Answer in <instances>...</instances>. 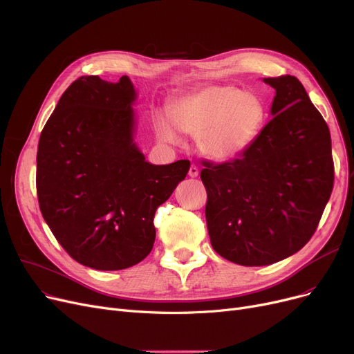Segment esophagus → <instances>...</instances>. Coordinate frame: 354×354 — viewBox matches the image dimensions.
I'll list each match as a JSON object with an SVG mask.
<instances>
[{
    "label": "esophagus",
    "mask_w": 354,
    "mask_h": 354,
    "mask_svg": "<svg viewBox=\"0 0 354 354\" xmlns=\"http://www.w3.org/2000/svg\"><path fill=\"white\" fill-rule=\"evenodd\" d=\"M189 176H190V177H193V178L198 176V167H196V165H194V164L192 165V167H190V170H189Z\"/></svg>",
    "instance_id": "esophagus-1"
}]
</instances>
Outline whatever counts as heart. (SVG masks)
<instances>
[{
    "mask_svg": "<svg viewBox=\"0 0 354 354\" xmlns=\"http://www.w3.org/2000/svg\"><path fill=\"white\" fill-rule=\"evenodd\" d=\"M167 114L178 131L196 137L205 158L228 161L254 144L267 110L257 93L234 86H207L173 101ZM171 124L167 118L156 117V134L164 142L177 144L180 138Z\"/></svg>",
    "mask_w": 354,
    "mask_h": 354,
    "instance_id": "b5f03b06",
    "label": "heart"
}]
</instances>
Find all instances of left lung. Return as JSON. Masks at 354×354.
Instances as JSON below:
<instances>
[{"label": "left lung", "mask_w": 354, "mask_h": 354, "mask_svg": "<svg viewBox=\"0 0 354 354\" xmlns=\"http://www.w3.org/2000/svg\"><path fill=\"white\" fill-rule=\"evenodd\" d=\"M263 81L276 90L272 120L241 158L201 170L212 245L240 266L297 253L316 232L335 180L328 127L301 82Z\"/></svg>", "instance_id": "obj_1"}]
</instances>
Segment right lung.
<instances>
[{
	"label": "right lung",
	"mask_w": 354,
	"mask_h": 354,
	"mask_svg": "<svg viewBox=\"0 0 354 354\" xmlns=\"http://www.w3.org/2000/svg\"><path fill=\"white\" fill-rule=\"evenodd\" d=\"M137 91L86 75L61 95L39 136L37 194L64 250L95 270H122L147 257L153 218L189 173L178 160L156 165L136 142Z\"/></svg>",
	"instance_id": "obj_1"
}]
</instances>
